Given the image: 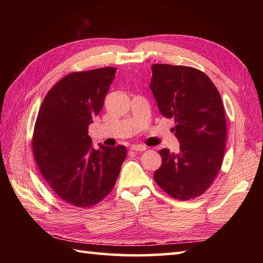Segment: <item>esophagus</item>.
<instances>
[{"label":"esophagus","mask_w":263,"mask_h":263,"mask_svg":"<svg viewBox=\"0 0 263 263\" xmlns=\"http://www.w3.org/2000/svg\"><path fill=\"white\" fill-rule=\"evenodd\" d=\"M130 149L134 150V151H145L146 150V146L140 145V144H136V145H132Z\"/></svg>","instance_id":"1"}]
</instances>
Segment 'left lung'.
Instances as JSON below:
<instances>
[{
    "label": "left lung",
    "mask_w": 263,
    "mask_h": 263,
    "mask_svg": "<svg viewBox=\"0 0 263 263\" xmlns=\"http://www.w3.org/2000/svg\"><path fill=\"white\" fill-rule=\"evenodd\" d=\"M150 89L162 116L173 118L171 129L180 151H159L162 164L154 179L166 194L180 201L202 195L218 174L224 160L226 117L220 94L201 70L156 63Z\"/></svg>",
    "instance_id": "left-lung-1"
}]
</instances>
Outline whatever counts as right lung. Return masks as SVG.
<instances>
[{
	"instance_id": "1",
	"label": "right lung",
	"mask_w": 263,
	"mask_h": 263,
	"mask_svg": "<svg viewBox=\"0 0 263 263\" xmlns=\"http://www.w3.org/2000/svg\"><path fill=\"white\" fill-rule=\"evenodd\" d=\"M116 73L105 67L72 72L45 97L34 128L33 151L42 176L61 200L91 208L113 190L126 147L92 148L89 125L104 104Z\"/></svg>"
}]
</instances>
